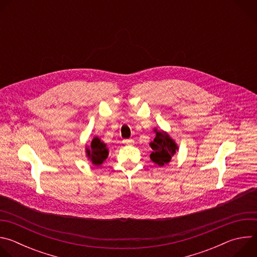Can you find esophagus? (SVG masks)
<instances>
[{"mask_svg":"<svg viewBox=\"0 0 257 257\" xmlns=\"http://www.w3.org/2000/svg\"><path fill=\"white\" fill-rule=\"evenodd\" d=\"M122 142L124 144H127V145H132L134 143V140L133 139H124Z\"/></svg>","mask_w":257,"mask_h":257,"instance_id":"obj_1","label":"esophagus"}]
</instances>
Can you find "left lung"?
Wrapping results in <instances>:
<instances>
[{
	"mask_svg": "<svg viewBox=\"0 0 257 257\" xmlns=\"http://www.w3.org/2000/svg\"><path fill=\"white\" fill-rule=\"evenodd\" d=\"M151 148L153 150L151 159L159 166L168 164L178 150L175 141L164 131L157 132L156 138L151 142Z\"/></svg>",
	"mask_w": 257,
	"mask_h": 257,
	"instance_id": "obj_1",
	"label": "left lung"
}]
</instances>
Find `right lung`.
Instances as JSON below:
<instances>
[{
  "label": "right lung",
  "mask_w": 257,
  "mask_h": 257,
  "mask_svg": "<svg viewBox=\"0 0 257 257\" xmlns=\"http://www.w3.org/2000/svg\"><path fill=\"white\" fill-rule=\"evenodd\" d=\"M86 154H87L88 159L92 162L93 165L99 166L107 158L108 152H107L105 144L103 142H101L99 140V138L94 137L91 141L90 146L86 148Z\"/></svg>",
  "instance_id": "right-lung-1"
}]
</instances>
